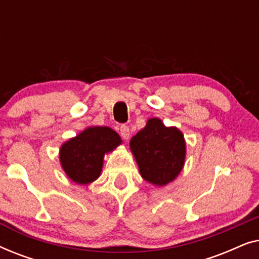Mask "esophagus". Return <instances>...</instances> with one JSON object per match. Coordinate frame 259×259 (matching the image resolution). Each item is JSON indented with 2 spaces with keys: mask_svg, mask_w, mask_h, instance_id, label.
<instances>
[{
  "mask_svg": "<svg viewBox=\"0 0 259 259\" xmlns=\"http://www.w3.org/2000/svg\"><path fill=\"white\" fill-rule=\"evenodd\" d=\"M120 130V134H121V137L123 139H128L130 138V127L127 125H121L119 127Z\"/></svg>",
  "mask_w": 259,
  "mask_h": 259,
  "instance_id": "esophagus-1",
  "label": "esophagus"
}]
</instances>
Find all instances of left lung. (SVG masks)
Segmentation results:
<instances>
[{
    "label": "left lung",
    "instance_id": "left-lung-1",
    "mask_svg": "<svg viewBox=\"0 0 259 259\" xmlns=\"http://www.w3.org/2000/svg\"><path fill=\"white\" fill-rule=\"evenodd\" d=\"M141 177L157 186L173 182L185 162L186 144L177 127H166L160 119L152 118L130 143Z\"/></svg>",
    "mask_w": 259,
    "mask_h": 259
}]
</instances>
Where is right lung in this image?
Masks as SVG:
<instances>
[{"instance_id":"add662e5","label":"right lung","mask_w":259,"mask_h":259,"mask_svg":"<svg viewBox=\"0 0 259 259\" xmlns=\"http://www.w3.org/2000/svg\"><path fill=\"white\" fill-rule=\"evenodd\" d=\"M120 144L119 134L109 127H88L62 145L60 162L74 183L90 184L100 176L105 154Z\"/></svg>"}]
</instances>
